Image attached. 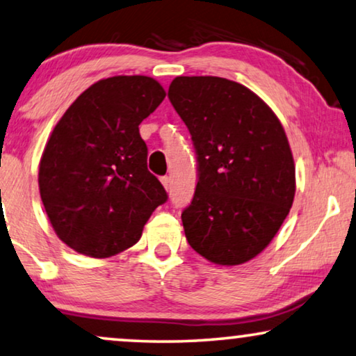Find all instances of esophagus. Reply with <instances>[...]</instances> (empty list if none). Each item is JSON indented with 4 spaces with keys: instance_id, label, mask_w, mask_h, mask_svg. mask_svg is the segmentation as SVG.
I'll return each instance as SVG.
<instances>
[{
    "instance_id": "obj_1",
    "label": "esophagus",
    "mask_w": 356,
    "mask_h": 356,
    "mask_svg": "<svg viewBox=\"0 0 356 356\" xmlns=\"http://www.w3.org/2000/svg\"><path fill=\"white\" fill-rule=\"evenodd\" d=\"M161 181H162V184H163V188H165V189L168 191V189H170V178H168V177H162Z\"/></svg>"
}]
</instances>
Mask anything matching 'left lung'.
Listing matches in <instances>:
<instances>
[{
  "label": "left lung",
  "instance_id": "left-lung-1",
  "mask_svg": "<svg viewBox=\"0 0 356 356\" xmlns=\"http://www.w3.org/2000/svg\"><path fill=\"white\" fill-rule=\"evenodd\" d=\"M168 99L197 156V186L181 213L189 245L216 265L245 264L292 207L296 165L284 128L255 92L220 76H177Z\"/></svg>",
  "mask_w": 356,
  "mask_h": 356
}]
</instances>
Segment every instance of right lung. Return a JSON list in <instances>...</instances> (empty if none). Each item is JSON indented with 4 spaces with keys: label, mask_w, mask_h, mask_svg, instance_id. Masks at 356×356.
I'll use <instances>...</instances> for the list:
<instances>
[{
    "label": "right lung",
    "mask_w": 356,
    "mask_h": 356,
    "mask_svg": "<svg viewBox=\"0 0 356 356\" xmlns=\"http://www.w3.org/2000/svg\"><path fill=\"white\" fill-rule=\"evenodd\" d=\"M165 97L151 76L99 80L54 127L40 161V195L59 239L106 259L136 244L168 195L147 170L140 123Z\"/></svg>",
    "instance_id": "right-lung-1"
}]
</instances>
